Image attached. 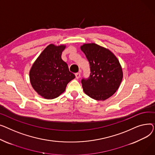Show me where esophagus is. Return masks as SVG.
<instances>
[{"mask_svg":"<svg viewBox=\"0 0 155 155\" xmlns=\"http://www.w3.org/2000/svg\"><path fill=\"white\" fill-rule=\"evenodd\" d=\"M75 76H76V78L77 79H79L81 77V73H79V72H78V73L75 74Z\"/></svg>","mask_w":155,"mask_h":155,"instance_id":"34e87169","label":"esophagus"}]
</instances>
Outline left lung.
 <instances>
[{
    "mask_svg": "<svg viewBox=\"0 0 155 155\" xmlns=\"http://www.w3.org/2000/svg\"><path fill=\"white\" fill-rule=\"evenodd\" d=\"M81 49L89 62L91 73L81 80L83 91L97 101H104L113 96L123 79L120 63L110 50L94 44H84Z\"/></svg>",
    "mask_w": 155,
    "mask_h": 155,
    "instance_id": "left-lung-1",
    "label": "left lung"
}]
</instances>
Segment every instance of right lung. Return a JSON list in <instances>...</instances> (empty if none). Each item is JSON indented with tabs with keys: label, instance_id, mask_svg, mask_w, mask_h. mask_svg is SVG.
Masks as SVG:
<instances>
[{
	"label": "right lung",
	"instance_id": "1",
	"mask_svg": "<svg viewBox=\"0 0 155 155\" xmlns=\"http://www.w3.org/2000/svg\"><path fill=\"white\" fill-rule=\"evenodd\" d=\"M66 45L49 44L35 60L29 72L31 85L39 95L45 99L58 97L64 91L69 82L75 75L69 70L61 58Z\"/></svg>",
	"mask_w": 155,
	"mask_h": 155
}]
</instances>
